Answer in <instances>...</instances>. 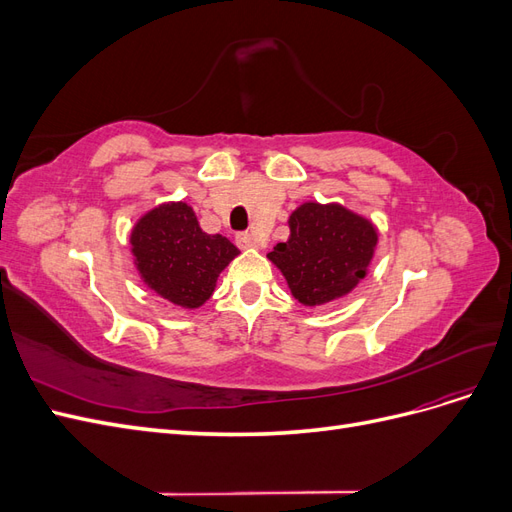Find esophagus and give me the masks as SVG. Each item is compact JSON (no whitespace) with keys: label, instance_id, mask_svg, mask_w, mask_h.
<instances>
[{"label":"esophagus","instance_id":"1","mask_svg":"<svg viewBox=\"0 0 512 512\" xmlns=\"http://www.w3.org/2000/svg\"><path fill=\"white\" fill-rule=\"evenodd\" d=\"M237 245L241 250H252V247H258L256 239L250 235V232H241V235H237Z\"/></svg>","mask_w":512,"mask_h":512}]
</instances>
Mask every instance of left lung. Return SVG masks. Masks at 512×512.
I'll return each instance as SVG.
<instances>
[{
  "label": "left lung",
  "instance_id": "obj_1",
  "mask_svg": "<svg viewBox=\"0 0 512 512\" xmlns=\"http://www.w3.org/2000/svg\"><path fill=\"white\" fill-rule=\"evenodd\" d=\"M290 237L267 258L280 269L290 294L305 307L344 299L369 271L378 228L339 203L307 200L290 213Z\"/></svg>",
  "mask_w": 512,
  "mask_h": 512
}]
</instances>
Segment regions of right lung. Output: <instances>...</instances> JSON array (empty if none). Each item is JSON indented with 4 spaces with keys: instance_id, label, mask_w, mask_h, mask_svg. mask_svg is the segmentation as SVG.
<instances>
[{
    "instance_id": "obj_1",
    "label": "right lung",
    "mask_w": 512,
    "mask_h": 512,
    "mask_svg": "<svg viewBox=\"0 0 512 512\" xmlns=\"http://www.w3.org/2000/svg\"><path fill=\"white\" fill-rule=\"evenodd\" d=\"M130 252L141 282L181 309L205 305L220 273L239 256L222 235H207L185 200L145 211L130 230Z\"/></svg>"
}]
</instances>
